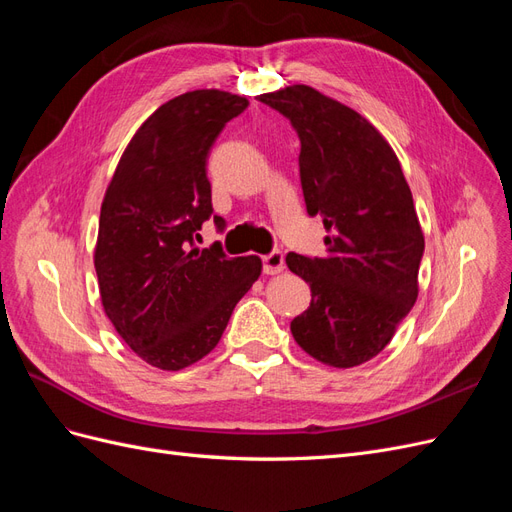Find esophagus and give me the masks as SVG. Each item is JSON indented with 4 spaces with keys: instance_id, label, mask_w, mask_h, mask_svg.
I'll return each mask as SVG.
<instances>
[{
    "instance_id": "esophagus-1",
    "label": "esophagus",
    "mask_w": 512,
    "mask_h": 512,
    "mask_svg": "<svg viewBox=\"0 0 512 512\" xmlns=\"http://www.w3.org/2000/svg\"><path fill=\"white\" fill-rule=\"evenodd\" d=\"M262 271L267 275H277L284 271V254L280 250H273L271 254L262 256Z\"/></svg>"
}]
</instances>
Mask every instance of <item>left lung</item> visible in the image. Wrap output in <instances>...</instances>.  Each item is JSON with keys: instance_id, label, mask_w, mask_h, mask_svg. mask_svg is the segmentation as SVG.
Instances as JSON below:
<instances>
[{"instance_id": "1", "label": "left lung", "mask_w": 512, "mask_h": 512, "mask_svg": "<svg viewBox=\"0 0 512 512\" xmlns=\"http://www.w3.org/2000/svg\"><path fill=\"white\" fill-rule=\"evenodd\" d=\"M258 100L299 134L305 207L329 230L322 258L286 256L312 290L292 337L324 365L356 367L384 350L418 297L425 237L408 181L384 136L346 104L307 85Z\"/></svg>"}]
</instances>
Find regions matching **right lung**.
Wrapping results in <instances>:
<instances>
[{"instance_id": "1", "label": "right lung", "mask_w": 512, "mask_h": 512, "mask_svg": "<svg viewBox=\"0 0 512 512\" xmlns=\"http://www.w3.org/2000/svg\"><path fill=\"white\" fill-rule=\"evenodd\" d=\"M247 104L220 89L168 100L132 136L102 200L94 265L104 312L123 342L164 371L218 346L262 271L258 256L196 247L203 222L226 226L213 215L207 158Z\"/></svg>"}]
</instances>
